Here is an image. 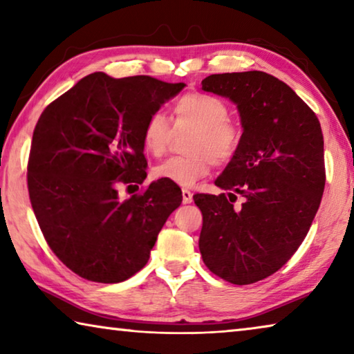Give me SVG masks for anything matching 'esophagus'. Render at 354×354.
<instances>
[{"label": "esophagus", "instance_id": "obj_1", "mask_svg": "<svg viewBox=\"0 0 354 354\" xmlns=\"http://www.w3.org/2000/svg\"><path fill=\"white\" fill-rule=\"evenodd\" d=\"M192 200H194V195H192V192L187 189H183V203L184 205H190Z\"/></svg>", "mask_w": 354, "mask_h": 354}]
</instances>
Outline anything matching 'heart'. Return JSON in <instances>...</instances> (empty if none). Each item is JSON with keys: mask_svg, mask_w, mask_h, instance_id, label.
I'll use <instances>...</instances> for the list:
<instances>
[{"mask_svg": "<svg viewBox=\"0 0 354 354\" xmlns=\"http://www.w3.org/2000/svg\"><path fill=\"white\" fill-rule=\"evenodd\" d=\"M175 129H192L187 143L189 156L171 158L153 169V176L162 181L190 187L211 170V157L215 164H226L237 153L242 131L230 120V107L223 100L201 92H190L176 100L173 106ZM173 129L162 113L148 117L142 131L143 149L154 158L169 148Z\"/></svg>", "mask_w": 354, "mask_h": 354, "instance_id": "b5f03b06", "label": "heart"}]
</instances>
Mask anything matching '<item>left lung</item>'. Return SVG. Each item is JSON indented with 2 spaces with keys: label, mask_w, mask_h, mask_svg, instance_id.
<instances>
[{
  "label": "left lung",
  "mask_w": 354,
  "mask_h": 354,
  "mask_svg": "<svg viewBox=\"0 0 354 354\" xmlns=\"http://www.w3.org/2000/svg\"><path fill=\"white\" fill-rule=\"evenodd\" d=\"M201 91L234 103L242 139L215 185L194 195L203 214L200 253L232 284H253L290 259L306 237L325 189L320 122L292 88L263 71L211 75ZM244 196L241 209L232 201Z\"/></svg>",
  "instance_id": "1"
}]
</instances>
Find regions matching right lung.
Masks as SVG:
<instances>
[{"label": "right lung", "mask_w": 354, "mask_h": 354, "mask_svg": "<svg viewBox=\"0 0 354 354\" xmlns=\"http://www.w3.org/2000/svg\"><path fill=\"white\" fill-rule=\"evenodd\" d=\"M185 84L97 71L41 112L28 164L35 218L50 248L81 278L122 283L145 267L181 189L158 179L122 201L117 185L147 178L142 131Z\"/></svg>", "instance_id": "add662e5"}]
</instances>
